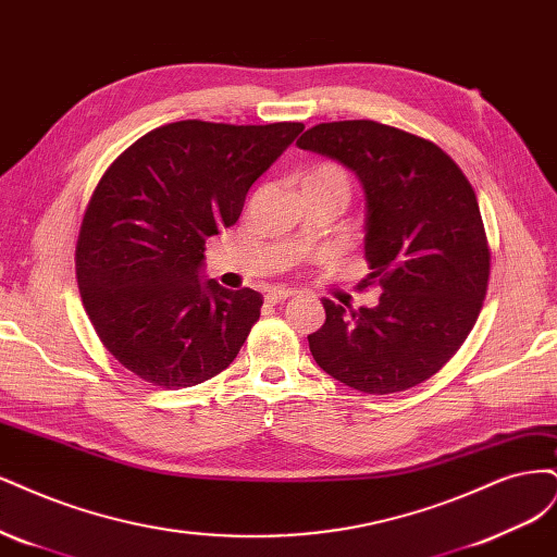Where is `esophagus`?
<instances>
[{
  "instance_id": "1",
  "label": "esophagus",
  "mask_w": 557,
  "mask_h": 557,
  "mask_svg": "<svg viewBox=\"0 0 557 557\" xmlns=\"http://www.w3.org/2000/svg\"><path fill=\"white\" fill-rule=\"evenodd\" d=\"M296 296V292H292V289H282V286H275V289H271L265 294V300L268 302H282V300H289V298H294Z\"/></svg>"
}]
</instances>
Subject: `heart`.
<instances>
[{
    "label": "heart",
    "instance_id": "obj_1",
    "mask_svg": "<svg viewBox=\"0 0 557 557\" xmlns=\"http://www.w3.org/2000/svg\"><path fill=\"white\" fill-rule=\"evenodd\" d=\"M308 187L333 191L347 201L351 191V177L339 164H333V161H319V164L300 173V189Z\"/></svg>",
    "mask_w": 557,
    "mask_h": 557
}]
</instances>
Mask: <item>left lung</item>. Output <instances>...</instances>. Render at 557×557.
I'll list each match as a JSON object with an SVG mask.
<instances>
[{
    "label": "left lung",
    "mask_w": 557,
    "mask_h": 557,
    "mask_svg": "<svg viewBox=\"0 0 557 557\" xmlns=\"http://www.w3.org/2000/svg\"><path fill=\"white\" fill-rule=\"evenodd\" d=\"M296 146L347 166L366 194L363 286L374 308L324 298L308 335L317 366L349 388L398 393L430 380L470 335L491 275L476 194L435 143L372 120L324 122Z\"/></svg>",
    "instance_id": "left-lung-1"
}]
</instances>
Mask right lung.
<instances>
[{"mask_svg":"<svg viewBox=\"0 0 557 557\" xmlns=\"http://www.w3.org/2000/svg\"><path fill=\"white\" fill-rule=\"evenodd\" d=\"M302 129L183 120L138 138L103 173L76 277L103 347L140 380L185 388L238 356L263 296L206 282V240L238 222L249 187Z\"/></svg>","mask_w":557,"mask_h":557,"instance_id":"obj_1","label":"right lung"}]
</instances>
